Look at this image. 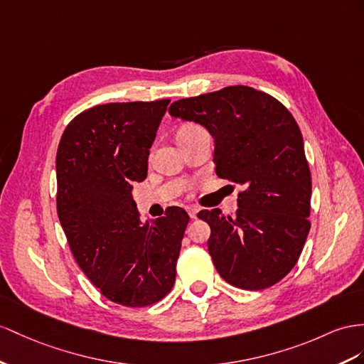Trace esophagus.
<instances>
[{
	"label": "esophagus",
	"instance_id": "34e87169",
	"mask_svg": "<svg viewBox=\"0 0 364 364\" xmlns=\"http://www.w3.org/2000/svg\"><path fill=\"white\" fill-rule=\"evenodd\" d=\"M188 213L191 218H197V213H198V209L197 208H188Z\"/></svg>",
	"mask_w": 364,
	"mask_h": 364
}]
</instances>
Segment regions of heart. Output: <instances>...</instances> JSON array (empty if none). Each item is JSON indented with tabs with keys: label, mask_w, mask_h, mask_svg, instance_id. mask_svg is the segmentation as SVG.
I'll use <instances>...</instances> for the list:
<instances>
[{
	"label": "heart",
	"mask_w": 364,
	"mask_h": 364,
	"mask_svg": "<svg viewBox=\"0 0 364 364\" xmlns=\"http://www.w3.org/2000/svg\"><path fill=\"white\" fill-rule=\"evenodd\" d=\"M197 129H201V127H200V126H197V124H192V123H189V124H184V126H181V127L178 129V134L192 132V130H197Z\"/></svg>",
	"instance_id": "obj_1"
}]
</instances>
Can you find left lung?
Returning a JSON list of instances; mask_svg holds the SVG:
<instances>
[{
	"label": "left lung",
	"instance_id": "obj_1",
	"mask_svg": "<svg viewBox=\"0 0 364 364\" xmlns=\"http://www.w3.org/2000/svg\"><path fill=\"white\" fill-rule=\"evenodd\" d=\"M175 118L208 129L217 175L240 184L235 217L201 210L218 274L247 291L271 287L296 264L309 234L312 180L303 136L282 102L247 86L175 101Z\"/></svg>",
	"mask_w": 364,
	"mask_h": 364
}]
</instances>
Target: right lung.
Here are the masks:
<instances>
[{
  "label": "right lung",
  "mask_w": 364,
  "mask_h": 364,
  "mask_svg": "<svg viewBox=\"0 0 364 364\" xmlns=\"http://www.w3.org/2000/svg\"><path fill=\"white\" fill-rule=\"evenodd\" d=\"M169 102L90 107L70 121L58 144L57 209L72 254L107 300L129 307L171 292L189 223L181 208L141 221L132 200Z\"/></svg>",
  "instance_id": "right-lung-1"
}]
</instances>
